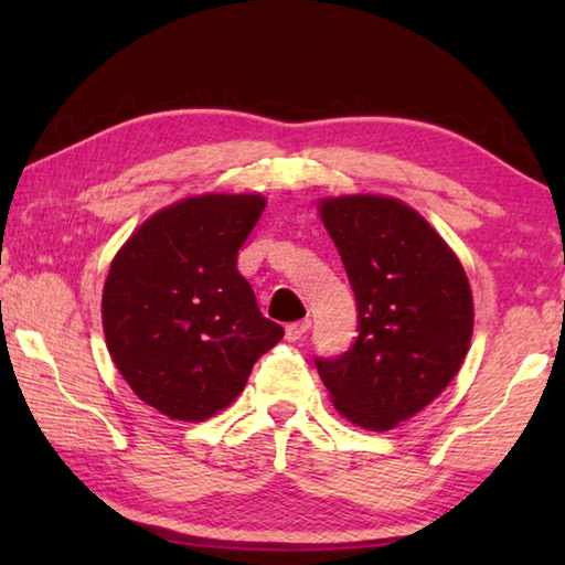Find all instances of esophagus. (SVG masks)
<instances>
[{
    "mask_svg": "<svg viewBox=\"0 0 565 565\" xmlns=\"http://www.w3.org/2000/svg\"><path fill=\"white\" fill-rule=\"evenodd\" d=\"M309 327H311V321L309 319H301V321H294V323H289V327H286V339L289 341H299L306 331H309Z\"/></svg>",
    "mask_w": 565,
    "mask_h": 565,
    "instance_id": "obj_1",
    "label": "esophagus"
}]
</instances>
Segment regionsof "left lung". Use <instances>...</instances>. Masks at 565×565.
<instances>
[{
    "label": "left lung",
    "instance_id": "1",
    "mask_svg": "<svg viewBox=\"0 0 565 565\" xmlns=\"http://www.w3.org/2000/svg\"><path fill=\"white\" fill-rule=\"evenodd\" d=\"M321 222L356 296L359 337L317 359L333 406L351 424L388 431L451 384L473 333L466 271L431 224L404 202L321 199Z\"/></svg>",
    "mask_w": 565,
    "mask_h": 565
}]
</instances>
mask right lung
Instances as JSON below:
<instances>
[{
  "label": "right lung",
  "instance_id": "obj_1",
  "mask_svg": "<svg viewBox=\"0 0 565 565\" xmlns=\"http://www.w3.org/2000/svg\"><path fill=\"white\" fill-rule=\"evenodd\" d=\"M266 206L259 194L189 196L147 218L109 266L107 349L145 404L206 420L242 394L254 363L281 341L236 269Z\"/></svg>",
  "mask_w": 565,
  "mask_h": 565
}]
</instances>
